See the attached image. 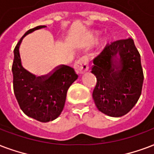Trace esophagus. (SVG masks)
<instances>
[{
	"label": "esophagus",
	"instance_id": "1",
	"mask_svg": "<svg viewBox=\"0 0 154 154\" xmlns=\"http://www.w3.org/2000/svg\"><path fill=\"white\" fill-rule=\"evenodd\" d=\"M74 67L77 73L82 74L89 70V60L87 56H82L75 62Z\"/></svg>",
	"mask_w": 154,
	"mask_h": 154
}]
</instances>
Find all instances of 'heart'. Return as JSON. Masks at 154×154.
I'll return each instance as SVG.
<instances>
[{
	"instance_id": "obj_1",
	"label": "heart",
	"mask_w": 154,
	"mask_h": 154,
	"mask_svg": "<svg viewBox=\"0 0 154 154\" xmlns=\"http://www.w3.org/2000/svg\"><path fill=\"white\" fill-rule=\"evenodd\" d=\"M96 38H96V36H94V37H93V40H95Z\"/></svg>"
}]
</instances>
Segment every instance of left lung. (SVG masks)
Segmentation results:
<instances>
[{"label": "left lung", "mask_w": 154, "mask_h": 154, "mask_svg": "<svg viewBox=\"0 0 154 154\" xmlns=\"http://www.w3.org/2000/svg\"><path fill=\"white\" fill-rule=\"evenodd\" d=\"M91 72L97 78L93 98L97 108L111 117H121L136 105L142 90L140 55L131 38L106 44L94 59Z\"/></svg>", "instance_id": "1"}]
</instances>
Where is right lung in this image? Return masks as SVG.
Returning <instances> with one entry per match:
<instances>
[{"mask_svg": "<svg viewBox=\"0 0 154 154\" xmlns=\"http://www.w3.org/2000/svg\"><path fill=\"white\" fill-rule=\"evenodd\" d=\"M45 26H38L27 30L15 47L12 66L13 85L15 97L20 108L27 116L39 122L47 123L58 117L63 111L67 91L77 79L74 69L60 65L48 74L36 77L23 68L19 48L26 35Z\"/></svg>", "mask_w": 154, "mask_h": 154, "instance_id": "obj_1", "label": "right lung"}]
</instances>
